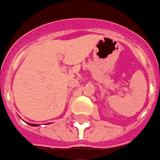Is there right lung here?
Here are the masks:
<instances>
[{"instance_id": "1", "label": "right lung", "mask_w": 160, "mask_h": 160, "mask_svg": "<svg viewBox=\"0 0 160 160\" xmlns=\"http://www.w3.org/2000/svg\"><path fill=\"white\" fill-rule=\"evenodd\" d=\"M28 125H30V126H32V127H38V124H32V123H28Z\"/></svg>"}]
</instances>
